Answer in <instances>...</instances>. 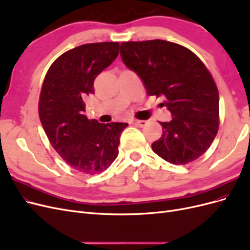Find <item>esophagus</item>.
<instances>
[{
  "label": "esophagus",
  "mask_w": 250,
  "mask_h": 250,
  "mask_svg": "<svg viewBox=\"0 0 250 250\" xmlns=\"http://www.w3.org/2000/svg\"><path fill=\"white\" fill-rule=\"evenodd\" d=\"M131 124L135 125V126H139V127H145L147 125V122L146 121H142V120H132Z\"/></svg>",
  "instance_id": "1"
}]
</instances>
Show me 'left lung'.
I'll return each instance as SVG.
<instances>
[{"label":"left lung","mask_w":250,"mask_h":250,"mask_svg":"<svg viewBox=\"0 0 250 250\" xmlns=\"http://www.w3.org/2000/svg\"><path fill=\"white\" fill-rule=\"evenodd\" d=\"M121 57L149 96L164 97L173 116L151 147L163 160L187 165L207 152L219 128V93L207 66L178 43L163 40L121 43Z\"/></svg>","instance_id":"left-lung-1"}]
</instances>
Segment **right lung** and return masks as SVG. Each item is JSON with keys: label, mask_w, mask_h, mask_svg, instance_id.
Listing matches in <instances>:
<instances>
[{"label": "right lung", "mask_w": 250, "mask_h": 250, "mask_svg": "<svg viewBox=\"0 0 250 250\" xmlns=\"http://www.w3.org/2000/svg\"><path fill=\"white\" fill-rule=\"evenodd\" d=\"M120 43H85L66 51L51 64L39 101L43 130L52 147L76 171L93 175L110 167L119 154L127 123H99L84 115L83 99L94 94V81L119 54Z\"/></svg>", "instance_id": "obj_1"}]
</instances>
